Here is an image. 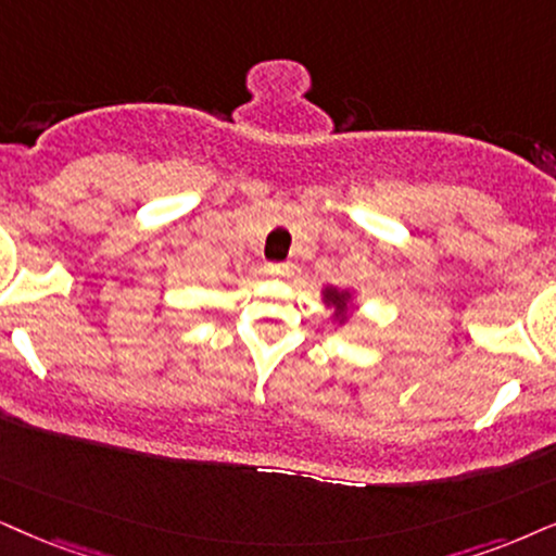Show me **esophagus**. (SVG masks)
Listing matches in <instances>:
<instances>
[{"instance_id": "1", "label": "esophagus", "mask_w": 556, "mask_h": 556, "mask_svg": "<svg viewBox=\"0 0 556 556\" xmlns=\"http://www.w3.org/2000/svg\"><path fill=\"white\" fill-rule=\"evenodd\" d=\"M264 271L269 274V277H290L294 271V264L290 262H279V264H266Z\"/></svg>"}]
</instances>
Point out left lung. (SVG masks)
<instances>
[{
	"mask_svg": "<svg viewBox=\"0 0 556 556\" xmlns=\"http://www.w3.org/2000/svg\"><path fill=\"white\" fill-rule=\"evenodd\" d=\"M326 300L333 302L336 307H346V294L339 292V290H333V287H330V290H326ZM341 320H343V318H341Z\"/></svg>",
	"mask_w": 556,
	"mask_h": 556,
	"instance_id": "obj_1",
	"label": "left lung"
}]
</instances>
